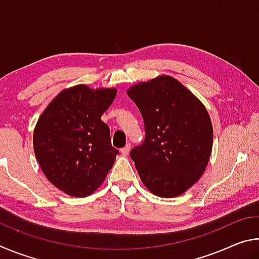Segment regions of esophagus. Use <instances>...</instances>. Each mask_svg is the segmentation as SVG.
Listing matches in <instances>:
<instances>
[{
  "label": "esophagus",
  "mask_w": 259,
  "mask_h": 259,
  "mask_svg": "<svg viewBox=\"0 0 259 259\" xmlns=\"http://www.w3.org/2000/svg\"><path fill=\"white\" fill-rule=\"evenodd\" d=\"M130 148H131V144L129 143V144H126V145H125L123 148H121V153H122V154H123V155H128Z\"/></svg>",
  "instance_id": "obj_1"
}]
</instances>
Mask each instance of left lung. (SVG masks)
Masks as SVG:
<instances>
[{"instance_id": "8db88e82", "label": "left lung", "mask_w": 259, "mask_h": 259, "mask_svg": "<svg viewBox=\"0 0 259 259\" xmlns=\"http://www.w3.org/2000/svg\"><path fill=\"white\" fill-rule=\"evenodd\" d=\"M145 126L131 160L148 190L161 198L183 194L202 176L212 148V125L203 104L171 76L126 91Z\"/></svg>"}]
</instances>
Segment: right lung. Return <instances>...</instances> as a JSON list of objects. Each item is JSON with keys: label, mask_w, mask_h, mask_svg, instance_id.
Masks as SVG:
<instances>
[{"label": "right lung", "mask_w": 259, "mask_h": 259, "mask_svg": "<svg viewBox=\"0 0 259 259\" xmlns=\"http://www.w3.org/2000/svg\"><path fill=\"white\" fill-rule=\"evenodd\" d=\"M116 89L76 85L49 104L34 130L35 156L47 178L71 196L83 198L102 185L119 154L103 113Z\"/></svg>", "instance_id": "1"}]
</instances>
